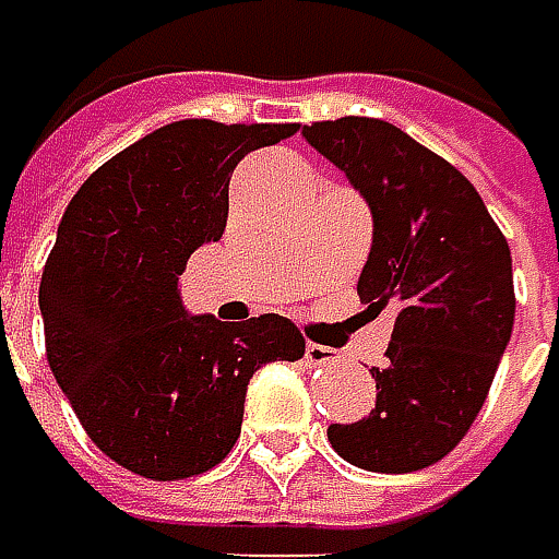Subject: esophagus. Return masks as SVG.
Returning a JSON list of instances; mask_svg holds the SVG:
<instances>
[{
    "label": "esophagus",
    "instance_id": "34e87169",
    "mask_svg": "<svg viewBox=\"0 0 559 559\" xmlns=\"http://www.w3.org/2000/svg\"><path fill=\"white\" fill-rule=\"evenodd\" d=\"M305 358H308V365H314V368L340 365V355L330 349V346H321V343H308V346H305Z\"/></svg>",
    "mask_w": 559,
    "mask_h": 559
}]
</instances>
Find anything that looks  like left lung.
<instances>
[{
  "label": "left lung",
  "mask_w": 559,
  "mask_h": 559,
  "mask_svg": "<svg viewBox=\"0 0 559 559\" xmlns=\"http://www.w3.org/2000/svg\"><path fill=\"white\" fill-rule=\"evenodd\" d=\"M346 173L374 216L358 276L368 311L396 308L386 365L371 368L368 418L330 425L333 450L368 472L403 475L443 460L488 400L516 318L510 245L475 185L383 119L301 128Z\"/></svg>",
  "instance_id": "1"
}]
</instances>
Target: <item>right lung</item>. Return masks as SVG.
Instances as JSON below:
<instances>
[{
    "label": "right lung",
    "mask_w": 559,
    "mask_h": 559,
    "mask_svg": "<svg viewBox=\"0 0 559 559\" xmlns=\"http://www.w3.org/2000/svg\"><path fill=\"white\" fill-rule=\"evenodd\" d=\"M295 131L182 119L103 163L66 207L40 280L46 361L87 437L134 475L219 465L254 371L305 355L289 318L226 323L179 298L188 258L226 229L241 156Z\"/></svg>",
    "instance_id": "add662e5"
}]
</instances>
